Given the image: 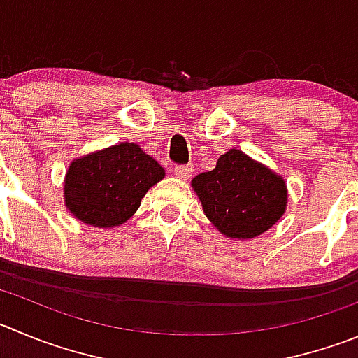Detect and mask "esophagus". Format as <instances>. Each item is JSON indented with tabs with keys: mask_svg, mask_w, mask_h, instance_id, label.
Instances as JSON below:
<instances>
[{
	"mask_svg": "<svg viewBox=\"0 0 358 358\" xmlns=\"http://www.w3.org/2000/svg\"><path fill=\"white\" fill-rule=\"evenodd\" d=\"M192 171H194V168L190 166V164H182V166H175V175L178 176V178L182 180H187L192 176Z\"/></svg>",
	"mask_w": 358,
	"mask_h": 358,
	"instance_id": "esophagus-1",
	"label": "esophagus"
}]
</instances>
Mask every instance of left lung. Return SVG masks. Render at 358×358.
<instances>
[{"mask_svg": "<svg viewBox=\"0 0 358 358\" xmlns=\"http://www.w3.org/2000/svg\"><path fill=\"white\" fill-rule=\"evenodd\" d=\"M205 215L229 238H255L286 210V183L240 150H229L215 169L192 180Z\"/></svg>", "mask_w": 358, "mask_h": 358, "instance_id": "obj_1", "label": "left lung"}]
</instances>
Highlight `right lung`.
I'll return each instance as SVG.
<instances>
[{"mask_svg": "<svg viewBox=\"0 0 358 358\" xmlns=\"http://www.w3.org/2000/svg\"><path fill=\"white\" fill-rule=\"evenodd\" d=\"M162 178L164 169L157 160L134 143H120L70 164L66 208L90 226H120L136 213L150 187Z\"/></svg>", "mask_w": 358, "mask_h": 358, "instance_id": "obj_1", "label": "right lung"}]
</instances>
